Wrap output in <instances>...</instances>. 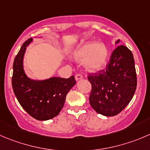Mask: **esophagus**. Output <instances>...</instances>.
<instances>
[{
  "instance_id": "esophagus-1",
  "label": "esophagus",
  "mask_w": 150,
  "mask_h": 150,
  "mask_svg": "<svg viewBox=\"0 0 150 150\" xmlns=\"http://www.w3.org/2000/svg\"><path fill=\"white\" fill-rule=\"evenodd\" d=\"M83 78V76L81 75H80V74H78V75H75V81H79V80L82 79Z\"/></svg>"
}]
</instances>
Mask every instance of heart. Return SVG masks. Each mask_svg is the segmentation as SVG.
<instances>
[{"label":"heart","instance_id":"obj_1","mask_svg":"<svg viewBox=\"0 0 150 150\" xmlns=\"http://www.w3.org/2000/svg\"><path fill=\"white\" fill-rule=\"evenodd\" d=\"M72 58L77 62L84 61V67L89 72H99L107 65L109 49L105 44L95 41L80 45L72 53Z\"/></svg>","mask_w":150,"mask_h":150}]
</instances>
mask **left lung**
I'll return each mask as SVG.
<instances>
[{
    "mask_svg": "<svg viewBox=\"0 0 150 150\" xmlns=\"http://www.w3.org/2000/svg\"><path fill=\"white\" fill-rule=\"evenodd\" d=\"M120 42L117 40L115 44ZM88 80L91 84L89 103L92 108L105 117L120 114L132 100L137 85L132 52L125 46H118L106 69L90 74Z\"/></svg>",
    "mask_w": 150,
    "mask_h": 150,
    "instance_id": "left-lung-1",
    "label": "left lung"
}]
</instances>
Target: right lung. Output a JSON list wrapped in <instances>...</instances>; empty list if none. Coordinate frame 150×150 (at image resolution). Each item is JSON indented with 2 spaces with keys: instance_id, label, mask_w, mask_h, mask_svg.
Wrapping results in <instances>:
<instances>
[{
  "instance_id": "add662e5",
  "label": "right lung",
  "mask_w": 150,
  "mask_h": 150,
  "mask_svg": "<svg viewBox=\"0 0 150 150\" xmlns=\"http://www.w3.org/2000/svg\"><path fill=\"white\" fill-rule=\"evenodd\" d=\"M42 38V37H40ZM29 39L22 45L13 64L12 88L20 105L33 118L40 121L51 120L59 114L66 96L76 83L74 76L69 78L51 77L45 80L31 79L24 69V56Z\"/></svg>"
}]
</instances>
